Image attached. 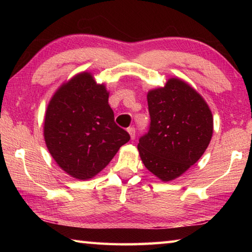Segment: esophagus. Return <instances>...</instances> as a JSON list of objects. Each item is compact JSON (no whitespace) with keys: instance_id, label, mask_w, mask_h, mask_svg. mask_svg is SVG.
<instances>
[{"instance_id":"1","label":"esophagus","mask_w":252,"mask_h":252,"mask_svg":"<svg viewBox=\"0 0 252 252\" xmlns=\"http://www.w3.org/2000/svg\"><path fill=\"white\" fill-rule=\"evenodd\" d=\"M127 132H129V134H130V136H131V139L133 140L134 138H135V129L133 126H131V127H129V129H127Z\"/></svg>"}]
</instances>
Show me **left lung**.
Here are the masks:
<instances>
[{
	"instance_id": "8db88e82",
	"label": "left lung",
	"mask_w": 252,
	"mask_h": 252,
	"mask_svg": "<svg viewBox=\"0 0 252 252\" xmlns=\"http://www.w3.org/2000/svg\"><path fill=\"white\" fill-rule=\"evenodd\" d=\"M150 126L139 139L143 164L160 180L180 177L206 151L213 132V118L199 93L178 78L148 92Z\"/></svg>"
}]
</instances>
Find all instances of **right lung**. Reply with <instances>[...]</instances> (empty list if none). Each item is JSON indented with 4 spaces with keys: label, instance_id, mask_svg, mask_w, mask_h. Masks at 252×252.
I'll return each mask as SVG.
<instances>
[{
    "label": "right lung",
    "instance_id": "add662e5",
    "mask_svg": "<svg viewBox=\"0 0 252 252\" xmlns=\"http://www.w3.org/2000/svg\"><path fill=\"white\" fill-rule=\"evenodd\" d=\"M44 140L63 171L88 180L109 164L130 135L114 122L105 85L82 72L63 83L51 99Z\"/></svg>",
    "mask_w": 252,
    "mask_h": 252
}]
</instances>
